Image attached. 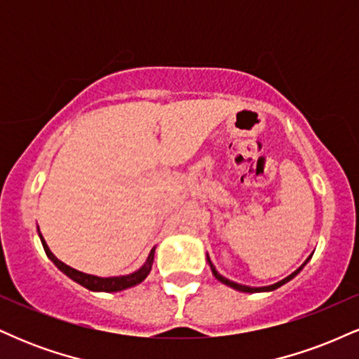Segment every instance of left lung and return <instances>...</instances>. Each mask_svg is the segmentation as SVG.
<instances>
[{
    "label": "left lung",
    "mask_w": 359,
    "mask_h": 359,
    "mask_svg": "<svg viewBox=\"0 0 359 359\" xmlns=\"http://www.w3.org/2000/svg\"><path fill=\"white\" fill-rule=\"evenodd\" d=\"M307 262H309V259H307ZM307 262H306V263H307ZM209 263H211V262H209ZM306 263H304V265H306ZM304 265H302V266H300V269H297V270H295V271H294V273H292V275H288V277H287V278L280 280V282H277V283H275V285H270V287H258V288H255V287H246V285H240V283H234V282H231V280L224 278V277H222V275H219V273H217V271H216V269H214V265H212V263H211V270H212L214 277H216L217 280H219V282H222V283H224V285H229V287L236 288V290H240V292H248V294H257V292H269V290H275V288L282 287V285H283V283H287V282H288V280H292V278H294V277H295V275H297V273H299V271L304 269Z\"/></svg>",
    "instance_id": "1"
}]
</instances>
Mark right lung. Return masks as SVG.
I'll return each instance as SVG.
<instances>
[{
  "label": "right lung",
  "instance_id": "1",
  "mask_svg": "<svg viewBox=\"0 0 359 359\" xmlns=\"http://www.w3.org/2000/svg\"><path fill=\"white\" fill-rule=\"evenodd\" d=\"M40 240H42V245H43L45 253H47V257L50 258L53 263H55L57 269L64 271V273L67 275L69 278H72L74 282L81 283L82 287L89 288V290H94V292H118V290H125V288H130V287L138 285V283L143 282V280L147 278V275L150 273L151 263H154V253H155V250H151L150 255H148L145 265H143L142 269H140L138 271H135V273L125 275V277H111V278L94 277V275L82 273V271L74 270V269H71V266H69V265H65V263H62L60 259L57 258L55 255H53L50 250H48L47 243H45V240L42 238V234H40Z\"/></svg>",
  "mask_w": 359,
  "mask_h": 359
}]
</instances>
